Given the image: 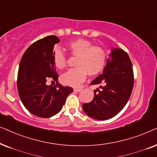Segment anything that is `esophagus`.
Wrapping results in <instances>:
<instances>
[{
    "mask_svg": "<svg viewBox=\"0 0 157 157\" xmlns=\"http://www.w3.org/2000/svg\"><path fill=\"white\" fill-rule=\"evenodd\" d=\"M82 90V89L80 88H75L74 89V92H77V93H79V92H80Z\"/></svg>",
    "mask_w": 157,
    "mask_h": 157,
    "instance_id": "esophagus-1",
    "label": "esophagus"
}]
</instances>
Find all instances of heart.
<instances>
[{
	"label": "heart",
	"instance_id": "1",
	"mask_svg": "<svg viewBox=\"0 0 157 157\" xmlns=\"http://www.w3.org/2000/svg\"><path fill=\"white\" fill-rule=\"evenodd\" d=\"M67 49L73 57H77L75 62L76 67L69 70L61 77L64 85L79 87L86 78L87 73L90 76L100 74L105 66L107 54L103 48L93 46L91 41L78 39L67 44ZM53 62L56 67L63 70L67 66V57L59 49L54 52Z\"/></svg>",
	"mask_w": 157,
	"mask_h": 157
}]
</instances>
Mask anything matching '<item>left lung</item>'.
I'll use <instances>...</instances> for the list:
<instances>
[{"label":"left lung","instance_id":"1","mask_svg":"<svg viewBox=\"0 0 157 157\" xmlns=\"http://www.w3.org/2000/svg\"><path fill=\"white\" fill-rule=\"evenodd\" d=\"M134 83L133 66L129 56L121 49H113L100 75L91 82L101 85L94 90L93 100L84 103L87 116L97 120H107L118 113L128 101Z\"/></svg>","mask_w":157,"mask_h":157}]
</instances>
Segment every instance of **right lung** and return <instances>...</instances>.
I'll list each match as a JSON object with an SVG mask.
<instances>
[{"mask_svg":"<svg viewBox=\"0 0 157 157\" xmlns=\"http://www.w3.org/2000/svg\"><path fill=\"white\" fill-rule=\"evenodd\" d=\"M59 41L54 35L35 41L26 50L20 62L17 77L18 95L25 108L40 118H49L58 113L67 97L73 92V88L68 86L46 84L49 79L58 81L53 49L54 44Z\"/></svg>","mask_w":157,"mask_h":157,"instance_id":"add662e5","label":"right lung"}]
</instances>
